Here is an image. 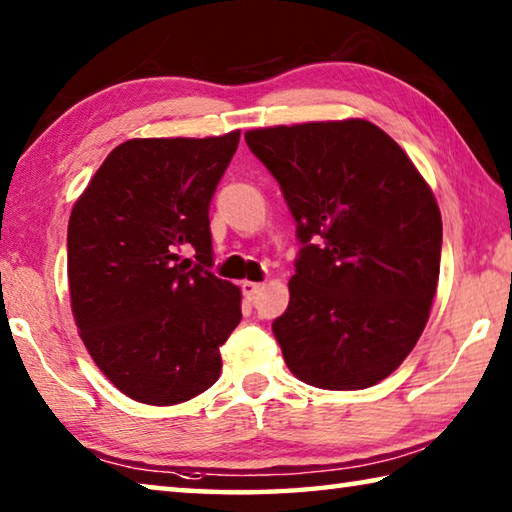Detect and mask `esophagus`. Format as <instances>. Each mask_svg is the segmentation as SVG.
<instances>
[{
  "label": "esophagus",
  "instance_id": "1",
  "mask_svg": "<svg viewBox=\"0 0 512 512\" xmlns=\"http://www.w3.org/2000/svg\"><path fill=\"white\" fill-rule=\"evenodd\" d=\"M262 289H264V284H259V282H250V280L241 282V293H244V298L250 302L259 296V291Z\"/></svg>",
  "mask_w": 512,
  "mask_h": 512
}]
</instances>
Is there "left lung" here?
<instances>
[{"label": "left lung", "instance_id": "8db88e82", "mask_svg": "<svg viewBox=\"0 0 512 512\" xmlns=\"http://www.w3.org/2000/svg\"><path fill=\"white\" fill-rule=\"evenodd\" d=\"M246 144L280 183L302 244L273 320L289 370L325 391L386 379L438 287L443 221L429 185L366 119L257 128Z\"/></svg>", "mask_w": 512, "mask_h": 512}]
</instances>
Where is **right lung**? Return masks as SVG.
<instances>
[{"instance_id":"obj_1","label":"right lung","mask_w":512,"mask_h":512,"mask_svg":"<svg viewBox=\"0 0 512 512\" xmlns=\"http://www.w3.org/2000/svg\"><path fill=\"white\" fill-rule=\"evenodd\" d=\"M237 146L239 131L128 140L69 216L76 327L99 370L135 402H187L221 375L241 291L210 271V203ZM187 247L194 267L179 259Z\"/></svg>"}]
</instances>
